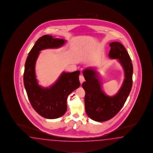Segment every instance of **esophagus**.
Returning a JSON list of instances; mask_svg holds the SVG:
<instances>
[{
	"label": "esophagus",
	"mask_w": 153,
	"mask_h": 153,
	"mask_svg": "<svg viewBox=\"0 0 153 153\" xmlns=\"http://www.w3.org/2000/svg\"><path fill=\"white\" fill-rule=\"evenodd\" d=\"M79 81H80L81 84H82L83 82L85 81V78H84V76L83 75H80L79 76Z\"/></svg>",
	"instance_id": "34e87169"
}]
</instances>
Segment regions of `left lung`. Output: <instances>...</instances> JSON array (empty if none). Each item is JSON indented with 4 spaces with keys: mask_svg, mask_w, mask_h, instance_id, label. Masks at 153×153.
I'll use <instances>...</instances> for the list:
<instances>
[{
    "mask_svg": "<svg viewBox=\"0 0 153 153\" xmlns=\"http://www.w3.org/2000/svg\"><path fill=\"white\" fill-rule=\"evenodd\" d=\"M109 45V58L118 59L125 72V79L118 93L112 97L102 91L98 74L94 69L83 71L85 81L82 83L85 89V109L89 117L98 122L112 119L125 103L132 86L133 65L129 54L121 43L114 42Z\"/></svg>",
    "mask_w": 153,
    "mask_h": 153,
    "instance_id": "obj_1",
    "label": "left lung"
}]
</instances>
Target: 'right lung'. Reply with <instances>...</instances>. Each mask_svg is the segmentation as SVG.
<instances>
[{"label":"right lung","mask_w":153,"mask_h":153,"mask_svg":"<svg viewBox=\"0 0 153 153\" xmlns=\"http://www.w3.org/2000/svg\"><path fill=\"white\" fill-rule=\"evenodd\" d=\"M65 42L66 40L50 35L43 36L36 41L25 62L24 83L28 98L34 110L46 119H57L64 115L68 95L80 86L79 71L63 72L54 84L48 88L42 87L38 83L35 66L40 51L61 47Z\"/></svg>","instance_id":"obj_1"}]
</instances>
